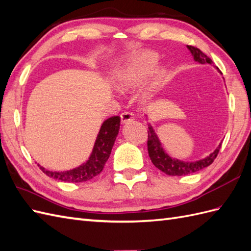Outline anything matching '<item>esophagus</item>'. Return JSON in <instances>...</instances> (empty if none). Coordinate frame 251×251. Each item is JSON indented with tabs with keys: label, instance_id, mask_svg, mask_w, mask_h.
I'll list each match as a JSON object with an SVG mask.
<instances>
[{
	"label": "esophagus",
	"instance_id": "obj_1",
	"mask_svg": "<svg viewBox=\"0 0 251 251\" xmlns=\"http://www.w3.org/2000/svg\"><path fill=\"white\" fill-rule=\"evenodd\" d=\"M120 118H121L122 124L126 125V124H127V122H130V121H132L134 119V115L132 113L125 112V113H122L120 115Z\"/></svg>",
	"mask_w": 251,
	"mask_h": 251
}]
</instances>
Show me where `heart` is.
<instances>
[{
	"mask_svg": "<svg viewBox=\"0 0 251 251\" xmlns=\"http://www.w3.org/2000/svg\"><path fill=\"white\" fill-rule=\"evenodd\" d=\"M158 56L150 51H142L126 55L116 63L108 73L109 81L119 90L135 88L155 69ZM162 72H157L142 88V97L146 101L151 100L160 87Z\"/></svg>",
	"mask_w": 251,
	"mask_h": 251,
	"instance_id": "1",
	"label": "heart"
}]
</instances>
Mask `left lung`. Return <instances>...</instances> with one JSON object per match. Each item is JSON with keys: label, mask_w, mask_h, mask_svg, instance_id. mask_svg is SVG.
Segmentation results:
<instances>
[{"label": "left lung", "mask_w": 251, "mask_h": 251, "mask_svg": "<svg viewBox=\"0 0 251 251\" xmlns=\"http://www.w3.org/2000/svg\"><path fill=\"white\" fill-rule=\"evenodd\" d=\"M186 48L188 49V51L191 52L195 62H197L200 65L210 64L214 66L212 59L209 56H206L203 52H201L198 48H195L192 46H186ZM216 69L218 70V68ZM218 72L221 71L218 70ZM146 119L148 120V116L147 115H146ZM148 126H149L148 152H149L150 160L152 163H153V165L156 168H158L161 172H163L164 174H166L168 176H186V175L197 173L199 170L207 167L209 165L213 163L214 160H215V157L217 156L223 143V142L219 143V145L216 147V149L203 158H200V160L193 161V162L182 161L176 157L170 156L167 153L166 150L164 149L163 144L160 140V138H158L155 130L153 129V126L149 122Z\"/></svg>", "instance_id": "left-lung-1"}]
</instances>
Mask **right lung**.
Returning <instances> with one entry per match:
<instances>
[{
	"instance_id": "1",
	"label": "right lung",
	"mask_w": 251,
	"mask_h": 251,
	"mask_svg": "<svg viewBox=\"0 0 251 251\" xmlns=\"http://www.w3.org/2000/svg\"><path fill=\"white\" fill-rule=\"evenodd\" d=\"M119 129L120 117H118V116L109 117L103 121L100 130L98 132L90 155L86 161L75 168L63 170V172H53V170H49L44 166H40V164L37 165L48 176H51V178L56 180L71 183L91 180L103 170V167H104L106 161L111 155L116 137L119 133Z\"/></svg>"
}]
</instances>
